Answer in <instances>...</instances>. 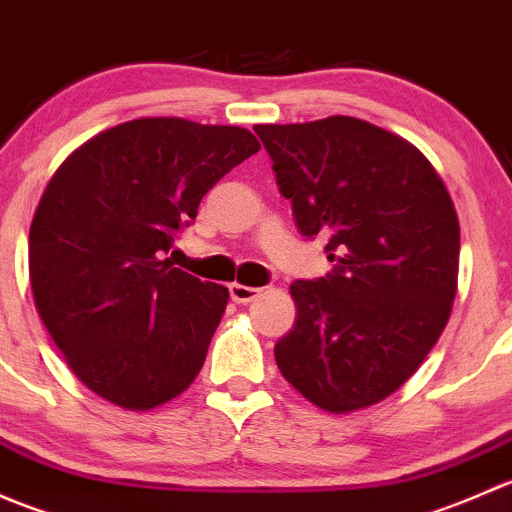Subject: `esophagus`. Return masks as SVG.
I'll return each mask as SVG.
<instances>
[{"label":"esophagus","mask_w":512,"mask_h":512,"mask_svg":"<svg viewBox=\"0 0 512 512\" xmlns=\"http://www.w3.org/2000/svg\"><path fill=\"white\" fill-rule=\"evenodd\" d=\"M230 297H232V302L247 304V302H252V299L260 297V289H257V287H245V285H240V282H232V285H230Z\"/></svg>","instance_id":"esophagus-1"}]
</instances>
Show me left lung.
I'll use <instances>...</instances> for the list:
<instances>
[{
  "label": "left lung",
  "mask_w": 512,
  "mask_h": 512,
  "mask_svg": "<svg viewBox=\"0 0 512 512\" xmlns=\"http://www.w3.org/2000/svg\"><path fill=\"white\" fill-rule=\"evenodd\" d=\"M304 237L332 272L292 282L297 319L275 344L282 376L332 414L411 379L451 317L461 227L418 148L352 116L255 126Z\"/></svg>",
  "instance_id": "1"
}]
</instances>
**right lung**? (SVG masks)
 <instances>
[{
    "label": "right lung",
    "instance_id": "obj_1",
    "mask_svg": "<svg viewBox=\"0 0 512 512\" xmlns=\"http://www.w3.org/2000/svg\"><path fill=\"white\" fill-rule=\"evenodd\" d=\"M257 151L245 128L138 118L98 133L51 175L29 230L34 304L101 399L156 409L200 374L230 294L165 252L203 195Z\"/></svg>",
    "mask_w": 512,
    "mask_h": 512
}]
</instances>
